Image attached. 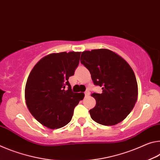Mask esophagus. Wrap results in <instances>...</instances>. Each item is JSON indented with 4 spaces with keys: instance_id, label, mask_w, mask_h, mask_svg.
Returning <instances> with one entry per match:
<instances>
[{
    "instance_id": "obj_1",
    "label": "esophagus",
    "mask_w": 160,
    "mask_h": 160,
    "mask_svg": "<svg viewBox=\"0 0 160 160\" xmlns=\"http://www.w3.org/2000/svg\"><path fill=\"white\" fill-rule=\"evenodd\" d=\"M84 93H85V96H89V95H90V91L88 90V89H86V91L84 92Z\"/></svg>"
}]
</instances>
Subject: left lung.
<instances>
[{
    "instance_id": "obj_1",
    "label": "left lung",
    "mask_w": 160,
    "mask_h": 160,
    "mask_svg": "<svg viewBox=\"0 0 160 160\" xmlns=\"http://www.w3.org/2000/svg\"><path fill=\"white\" fill-rule=\"evenodd\" d=\"M81 63L90 72L94 85L103 90L91 95L96 101L89 111L91 118L103 125L122 121L138 98L137 80L132 68L118 54L106 49L83 52Z\"/></svg>"
}]
</instances>
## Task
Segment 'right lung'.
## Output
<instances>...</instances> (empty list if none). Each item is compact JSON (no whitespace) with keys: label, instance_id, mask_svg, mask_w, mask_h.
I'll return each instance as SVG.
<instances>
[{"label":"right lung","instance_id":"obj_1","mask_svg":"<svg viewBox=\"0 0 160 160\" xmlns=\"http://www.w3.org/2000/svg\"><path fill=\"white\" fill-rule=\"evenodd\" d=\"M81 52H60L43 57L31 71L25 86L26 104L35 118L57 129L71 121L74 109L84 97L74 93L69 78L74 74Z\"/></svg>","mask_w":160,"mask_h":160}]
</instances>
